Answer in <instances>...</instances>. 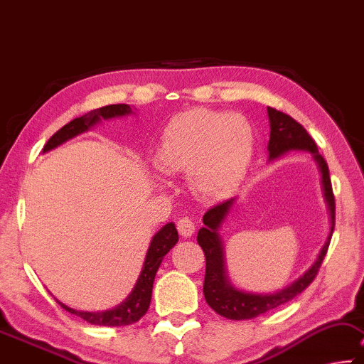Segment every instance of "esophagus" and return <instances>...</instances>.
Instances as JSON below:
<instances>
[{"instance_id":"obj_1","label":"esophagus","mask_w":364,"mask_h":364,"mask_svg":"<svg viewBox=\"0 0 364 364\" xmlns=\"http://www.w3.org/2000/svg\"><path fill=\"white\" fill-rule=\"evenodd\" d=\"M177 230L178 234H181L182 237H190L195 232V224L192 223V219L188 218H181L177 221Z\"/></svg>"}]
</instances>
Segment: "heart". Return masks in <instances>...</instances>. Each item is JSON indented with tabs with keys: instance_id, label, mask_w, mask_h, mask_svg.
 Listing matches in <instances>:
<instances>
[{
	"instance_id": "heart-1",
	"label": "heart",
	"mask_w": 364,
	"mask_h": 364,
	"mask_svg": "<svg viewBox=\"0 0 364 364\" xmlns=\"http://www.w3.org/2000/svg\"><path fill=\"white\" fill-rule=\"evenodd\" d=\"M253 156L255 132L245 117L193 108L168 122L153 163L163 174H192L198 195L219 200L243 182Z\"/></svg>"
}]
</instances>
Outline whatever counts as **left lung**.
I'll return each instance as SVG.
<instances>
[{"instance_id":"obj_1","label":"left lung","mask_w":364,"mask_h":364,"mask_svg":"<svg viewBox=\"0 0 364 364\" xmlns=\"http://www.w3.org/2000/svg\"><path fill=\"white\" fill-rule=\"evenodd\" d=\"M267 116H269L271 127L269 143H267L269 161L282 156V154L290 150L309 151L313 154V159L316 161L318 169L321 172V186H323L324 200L327 203V210H329L331 232L314 264L300 279H296L294 284L287 285V287L276 291V294H250V291L237 290L229 282L228 274H225L224 248L221 235H219V229L223 228L224 219L228 218L230 208L234 206L235 198H230L210 208L203 216L205 225L198 230V237H196L198 245L203 250L206 258L203 294L206 303L214 311L224 318L234 321L256 318L259 314L271 311V309L290 301L296 295H300L316 277L321 263H323L327 253V248H329L333 225H336V200H333L332 193L329 168H327L326 159L318 151L316 141L309 136L300 122H296L294 117L285 114V112L267 106Z\"/></svg>"}]
</instances>
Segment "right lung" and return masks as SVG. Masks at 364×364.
Returning a JSON list of instances; mask_svg holds the SVG:
<instances>
[{"label": "right lung", "instance_id": "right-lung-1", "mask_svg": "<svg viewBox=\"0 0 364 364\" xmlns=\"http://www.w3.org/2000/svg\"><path fill=\"white\" fill-rule=\"evenodd\" d=\"M132 112V108L129 105H109L103 106V108L93 109L87 114L80 117H75L74 121L65 124L58 132L51 136L50 140L46 141L43 148V153L53 150L59 145H63L64 141L74 139L75 135L87 132L88 129L93 127L95 124H98L101 119H112V117H121L127 116ZM178 240V234L176 225L169 223L166 224L164 228H161L159 232L153 235L150 247H148V252L145 256V263H143L141 272L139 279H136L135 287L130 291V295L124 300L121 305H117L112 309H106V311H77L74 308H69L63 305L61 301H58L65 311L75 314V316H80L85 319L87 323L95 324V326H129L132 323H136L143 314L148 311L151 301V291H153V282L154 276H156V271L161 264V261L166 255H168L169 250L176 245Z\"/></svg>", "mask_w": 364, "mask_h": 364}]
</instances>
